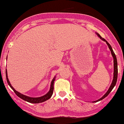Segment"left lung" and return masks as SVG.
Returning <instances> with one entry per match:
<instances>
[{
  "label": "left lung",
  "instance_id": "obj_1",
  "mask_svg": "<svg viewBox=\"0 0 124 124\" xmlns=\"http://www.w3.org/2000/svg\"><path fill=\"white\" fill-rule=\"evenodd\" d=\"M96 33V35L98 36V37H99V38H100L102 40V41H106V43H107V46H108V47H109V50H110V51H111L112 56V57H113V59H114V76H113V80H112V83H111V84H110V87H109L108 91L106 92V94H105L104 95V96H103L101 98H100V99H98V100H97V101H93V102H98V101H100L102 100L103 99H104L105 97H106L107 96H108V95H109V93H110V92H111V91L112 90V89H113L114 87V86H116V83H117V74H118L117 61V58H116V54H115L113 50H112V48L111 46H110V45L109 44V43L107 42V41L105 40L104 38H102V37H101L100 35H99L98 33Z\"/></svg>",
  "mask_w": 124,
  "mask_h": 124
}]
</instances>
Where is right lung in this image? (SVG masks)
I'll list each match as a JSON object with an SVG mask.
<instances>
[{
    "instance_id": "add662e5",
    "label": "right lung",
    "mask_w": 124,
    "mask_h": 124,
    "mask_svg": "<svg viewBox=\"0 0 124 124\" xmlns=\"http://www.w3.org/2000/svg\"><path fill=\"white\" fill-rule=\"evenodd\" d=\"M5 74H6L7 81V83H8V84L10 86V87L12 89V90L15 92V93L16 94V95H17V96H18L20 98H21L22 99L25 101L28 102L30 103H33V104L41 103V102H43L46 101H47L48 99H50V97H51V96L53 95V89H54V81H55L56 76H54V77L53 78V79L52 81H51L50 90H49V91L45 95L41 96V97H29V96H25V95L24 94H21L20 93H19V92L15 90V89L12 87V86L11 85L9 81V80H8L7 69H6V71H5Z\"/></svg>"
}]
</instances>
